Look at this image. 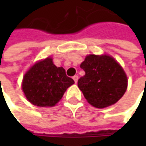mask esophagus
Returning a JSON list of instances; mask_svg holds the SVG:
<instances>
[{
    "label": "esophagus",
    "instance_id": "obj_1",
    "mask_svg": "<svg viewBox=\"0 0 146 146\" xmlns=\"http://www.w3.org/2000/svg\"><path fill=\"white\" fill-rule=\"evenodd\" d=\"M73 80H74V82L77 83V82H78V75H74L73 77Z\"/></svg>",
    "mask_w": 146,
    "mask_h": 146
}]
</instances>
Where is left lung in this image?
<instances>
[{
  "label": "left lung",
  "mask_w": 146,
  "mask_h": 146,
  "mask_svg": "<svg viewBox=\"0 0 146 146\" xmlns=\"http://www.w3.org/2000/svg\"><path fill=\"white\" fill-rule=\"evenodd\" d=\"M80 68L85 74L78 79V86L93 106H109L124 95L128 85L127 76L111 56H87Z\"/></svg>",
  "instance_id": "8db88e82"
}]
</instances>
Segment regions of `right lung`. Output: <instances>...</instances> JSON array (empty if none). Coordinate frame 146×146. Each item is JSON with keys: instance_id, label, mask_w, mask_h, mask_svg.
Segmentation results:
<instances>
[{"instance_id": "add662e5", "label": "right lung", "mask_w": 146, "mask_h": 146, "mask_svg": "<svg viewBox=\"0 0 146 146\" xmlns=\"http://www.w3.org/2000/svg\"><path fill=\"white\" fill-rule=\"evenodd\" d=\"M74 84L63 68H57L51 58L35 63L23 80V90L29 102L37 106H53L66 90Z\"/></svg>"}]
</instances>
